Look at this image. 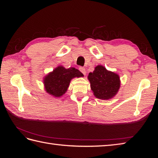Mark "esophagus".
<instances>
[{"label": "esophagus", "instance_id": "esophagus-1", "mask_svg": "<svg viewBox=\"0 0 158 158\" xmlns=\"http://www.w3.org/2000/svg\"><path fill=\"white\" fill-rule=\"evenodd\" d=\"M79 70L84 75H85V74H86V71H85V68L84 67H80L79 68Z\"/></svg>", "mask_w": 158, "mask_h": 158}]
</instances>
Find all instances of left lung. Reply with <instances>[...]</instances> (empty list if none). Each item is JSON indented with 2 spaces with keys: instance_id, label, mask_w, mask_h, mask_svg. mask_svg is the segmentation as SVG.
<instances>
[{
  "instance_id": "obj_1",
  "label": "left lung",
  "mask_w": 158,
  "mask_h": 158,
  "mask_svg": "<svg viewBox=\"0 0 158 158\" xmlns=\"http://www.w3.org/2000/svg\"><path fill=\"white\" fill-rule=\"evenodd\" d=\"M91 89L95 97L100 99H111L120 88L118 74L108 71L103 66L98 65L88 76Z\"/></svg>"
}]
</instances>
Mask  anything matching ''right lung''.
<instances>
[{
  "instance_id": "right-lung-1",
  "label": "right lung",
  "mask_w": 158,
  "mask_h": 158,
  "mask_svg": "<svg viewBox=\"0 0 158 158\" xmlns=\"http://www.w3.org/2000/svg\"><path fill=\"white\" fill-rule=\"evenodd\" d=\"M81 76H83L82 73L75 68L66 69L58 66L44 78L46 92L55 97H60L67 90L71 79Z\"/></svg>"
}]
</instances>
